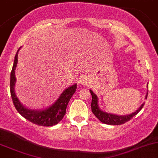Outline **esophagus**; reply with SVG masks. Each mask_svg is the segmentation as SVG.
<instances>
[{
  "label": "esophagus",
  "mask_w": 158,
  "mask_h": 158,
  "mask_svg": "<svg viewBox=\"0 0 158 158\" xmlns=\"http://www.w3.org/2000/svg\"><path fill=\"white\" fill-rule=\"evenodd\" d=\"M87 81L88 80L86 79V78H82V79H81V80H80V82L83 85H86V84H87Z\"/></svg>",
  "instance_id": "obj_1"
}]
</instances>
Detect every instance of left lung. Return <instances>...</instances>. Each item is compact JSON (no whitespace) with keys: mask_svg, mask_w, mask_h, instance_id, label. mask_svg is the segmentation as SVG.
Masks as SVG:
<instances>
[{"mask_svg":"<svg viewBox=\"0 0 158 158\" xmlns=\"http://www.w3.org/2000/svg\"><path fill=\"white\" fill-rule=\"evenodd\" d=\"M90 92H91V96H92V100H91V111H92L94 115L96 116L101 122L106 124H110V125H120V124H123L125 122H127V121H130L133 117H134L142 109H143L144 104H145V103H143L141 106H140L136 112L131 114V115L122 116L112 115V114L107 113V112H103V111L100 110V109H99L98 105V97H97V95L95 94L91 90H90ZM147 97H148V94L146 95V98Z\"/></svg>","mask_w":158,"mask_h":158,"instance_id":"obj_1","label":"left lung"}]
</instances>
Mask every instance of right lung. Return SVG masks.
<instances>
[{"label": "right lung", "instance_id": "right-lung-1", "mask_svg": "<svg viewBox=\"0 0 158 158\" xmlns=\"http://www.w3.org/2000/svg\"><path fill=\"white\" fill-rule=\"evenodd\" d=\"M20 48L21 47H19L15 54L14 64H13V69H12L11 73H10V94H11V98L13 99V104H14L16 110L19 112L20 115L23 116L27 120L32 122L33 124H37L39 126H43V127L55 125L64 116L67 104L73 94L75 93L77 85H73L64 90L60 98L57 100V101L52 106L48 107L46 110L35 111L26 109L19 101L14 91L15 82V70L17 65V62H18V52Z\"/></svg>", "mask_w": 158, "mask_h": 158}]
</instances>
